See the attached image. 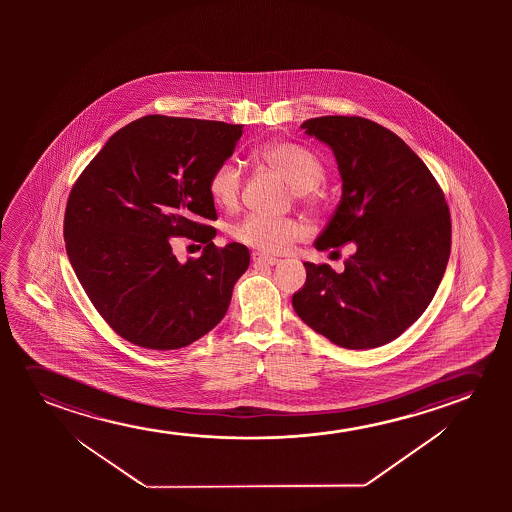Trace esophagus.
I'll use <instances>...</instances> for the list:
<instances>
[{
    "label": "esophagus",
    "instance_id": "1",
    "mask_svg": "<svg viewBox=\"0 0 512 512\" xmlns=\"http://www.w3.org/2000/svg\"><path fill=\"white\" fill-rule=\"evenodd\" d=\"M253 262L259 264V266H276L280 259L269 257V255H264V253H253Z\"/></svg>",
    "mask_w": 512,
    "mask_h": 512
}]
</instances>
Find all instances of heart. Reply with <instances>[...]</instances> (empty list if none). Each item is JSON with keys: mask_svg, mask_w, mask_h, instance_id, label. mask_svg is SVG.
I'll use <instances>...</instances> for the list:
<instances>
[{"mask_svg": "<svg viewBox=\"0 0 512 512\" xmlns=\"http://www.w3.org/2000/svg\"><path fill=\"white\" fill-rule=\"evenodd\" d=\"M260 157L287 176L297 192H309L318 187L325 176L320 159L308 148L294 143H269L260 150ZM243 176L234 161H225L213 169L208 182L213 203L232 208L238 203ZM232 238L255 250L266 253H285L290 246L306 238L308 229L294 218H274L252 213L231 229Z\"/></svg>", "mask_w": 512, "mask_h": 512, "instance_id": "1", "label": "heart"}]
</instances>
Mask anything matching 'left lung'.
I'll list each match as a JSON object with an SVG mask.
<instances>
[{
	"instance_id": "obj_1",
	"label": "left lung",
	"mask_w": 512,
	"mask_h": 512,
	"mask_svg": "<svg viewBox=\"0 0 512 512\" xmlns=\"http://www.w3.org/2000/svg\"><path fill=\"white\" fill-rule=\"evenodd\" d=\"M304 133L336 157L343 194L316 238V250L351 243L343 273L304 262L306 283L292 297L302 322L348 350L390 343L428 308L451 250L444 194L397 134L362 117L327 115Z\"/></svg>"
}]
</instances>
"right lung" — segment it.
Segmentation results:
<instances>
[{
	"label": "right lung",
	"mask_w": 512,
	"mask_h": 512,
	"mask_svg": "<svg viewBox=\"0 0 512 512\" xmlns=\"http://www.w3.org/2000/svg\"><path fill=\"white\" fill-rule=\"evenodd\" d=\"M241 124L147 115L119 129L71 189L64 241L94 308L119 336L148 350H178L217 327L250 266L245 245L217 248L208 190L231 157ZM203 242L180 263L169 237Z\"/></svg>",
	"instance_id": "right-lung-1"
}]
</instances>
